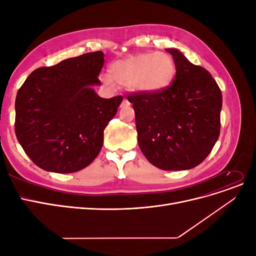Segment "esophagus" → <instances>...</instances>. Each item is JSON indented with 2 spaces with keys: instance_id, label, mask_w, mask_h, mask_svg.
<instances>
[{
  "instance_id": "esophagus-1",
  "label": "esophagus",
  "mask_w": 256,
  "mask_h": 256,
  "mask_svg": "<svg viewBox=\"0 0 256 256\" xmlns=\"http://www.w3.org/2000/svg\"><path fill=\"white\" fill-rule=\"evenodd\" d=\"M130 106V102H128L126 98H124L122 104H120V108H125V106Z\"/></svg>"
}]
</instances>
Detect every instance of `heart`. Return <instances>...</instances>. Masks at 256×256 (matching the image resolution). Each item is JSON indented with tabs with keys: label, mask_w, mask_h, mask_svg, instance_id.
I'll use <instances>...</instances> for the list:
<instances>
[{
	"label": "heart",
	"mask_w": 256,
	"mask_h": 256,
	"mask_svg": "<svg viewBox=\"0 0 256 256\" xmlns=\"http://www.w3.org/2000/svg\"><path fill=\"white\" fill-rule=\"evenodd\" d=\"M109 74H102V81L106 88H114L115 82L132 88L146 94H157L172 84L176 66L171 56L164 52H146L116 60L110 67Z\"/></svg>",
	"instance_id": "1"
}]
</instances>
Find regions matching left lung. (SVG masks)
I'll use <instances>...</instances> for the list:
<instances>
[{
	"label": "left lung",
	"mask_w": 256,
	"mask_h": 256,
	"mask_svg": "<svg viewBox=\"0 0 256 256\" xmlns=\"http://www.w3.org/2000/svg\"><path fill=\"white\" fill-rule=\"evenodd\" d=\"M175 78L157 94H127L136 113L138 143L146 159L164 171L196 168L220 136L222 92L205 68L193 65L176 49H166Z\"/></svg>",
	"instance_id": "left-lung-1"
}]
</instances>
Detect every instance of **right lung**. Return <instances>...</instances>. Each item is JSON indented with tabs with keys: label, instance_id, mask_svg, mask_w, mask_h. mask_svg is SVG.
I'll list each match as a JSON object with an SVG mask.
<instances>
[{
	"label": "right lung",
	"instance_id": "right-lung-1",
	"mask_svg": "<svg viewBox=\"0 0 256 256\" xmlns=\"http://www.w3.org/2000/svg\"><path fill=\"white\" fill-rule=\"evenodd\" d=\"M104 63L102 51L37 68L16 97L14 132L23 150L40 168L74 173L86 168L104 144V130L122 96L99 97L92 85Z\"/></svg>",
	"mask_w": 256,
	"mask_h": 256
}]
</instances>
